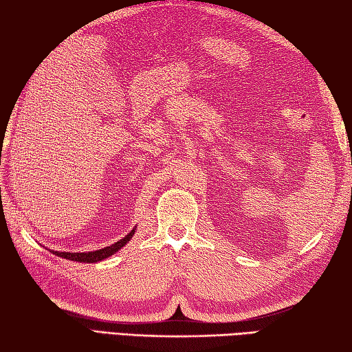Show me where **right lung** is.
Returning a JSON list of instances; mask_svg holds the SVG:
<instances>
[{"label":"right lung","instance_id":"right-lung-1","mask_svg":"<svg viewBox=\"0 0 352 352\" xmlns=\"http://www.w3.org/2000/svg\"><path fill=\"white\" fill-rule=\"evenodd\" d=\"M135 234V228L130 231V233L122 237V239H119L118 242L111 243L110 247H105V248H100V250H94V252H83V253H68V252H52L57 256H60V258H65V259H69V261H77V262H99L102 259H107L109 256L115 254L118 250H121L126 243L132 239Z\"/></svg>","mask_w":352,"mask_h":352}]
</instances>
